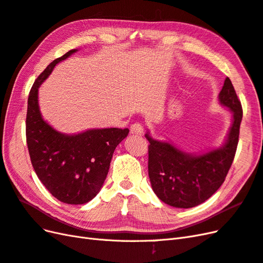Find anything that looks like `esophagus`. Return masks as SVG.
Instances as JSON below:
<instances>
[{
	"label": "esophagus",
	"mask_w": 263,
	"mask_h": 263,
	"mask_svg": "<svg viewBox=\"0 0 263 263\" xmlns=\"http://www.w3.org/2000/svg\"><path fill=\"white\" fill-rule=\"evenodd\" d=\"M130 133L134 135H142V133H144V125L138 122L134 123L130 126Z\"/></svg>",
	"instance_id": "34e87169"
}]
</instances>
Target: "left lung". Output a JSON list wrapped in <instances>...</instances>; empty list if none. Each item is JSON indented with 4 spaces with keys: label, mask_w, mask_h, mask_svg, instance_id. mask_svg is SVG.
Segmentation results:
<instances>
[{
    "label": "left lung",
    "mask_w": 263,
    "mask_h": 263,
    "mask_svg": "<svg viewBox=\"0 0 263 263\" xmlns=\"http://www.w3.org/2000/svg\"><path fill=\"white\" fill-rule=\"evenodd\" d=\"M219 101L234 114L228 139L220 149L191 156L146 134L151 186L165 204L180 209L194 208L209 200L224 183L236 155L242 118L241 103L229 78L222 85Z\"/></svg>",
    "instance_id": "obj_1"
}]
</instances>
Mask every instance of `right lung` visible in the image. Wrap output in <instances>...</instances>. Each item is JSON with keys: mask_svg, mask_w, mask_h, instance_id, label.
Here are the masks:
<instances>
[{"mask_svg": "<svg viewBox=\"0 0 263 263\" xmlns=\"http://www.w3.org/2000/svg\"><path fill=\"white\" fill-rule=\"evenodd\" d=\"M76 51L54 59L38 76L29 91L26 114V142L38 179L57 200L74 205L87 203L100 192L114 150L129 132L104 128L68 136L44 122L38 107V87L58 62Z\"/></svg>", "mask_w": 263, "mask_h": 263, "instance_id": "1", "label": "right lung"}]
</instances>
